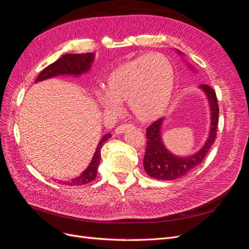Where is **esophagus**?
<instances>
[{
    "instance_id": "1",
    "label": "esophagus",
    "mask_w": 249,
    "mask_h": 249,
    "mask_svg": "<svg viewBox=\"0 0 249 249\" xmlns=\"http://www.w3.org/2000/svg\"><path fill=\"white\" fill-rule=\"evenodd\" d=\"M133 129V125L132 124H122L116 127L115 130V134L116 135H120V134H124L125 133L127 130H131Z\"/></svg>"
}]
</instances>
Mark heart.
<instances>
[{"instance_id":"b5f03b06","label":"heart","mask_w":249,"mask_h":249,"mask_svg":"<svg viewBox=\"0 0 249 249\" xmlns=\"http://www.w3.org/2000/svg\"><path fill=\"white\" fill-rule=\"evenodd\" d=\"M105 92H96L95 101L107 113H117L126 102L131 114L148 123L161 117L176 91V73L169 60L159 54L127 60L106 77Z\"/></svg>"}]
</instances>
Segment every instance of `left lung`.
I'll list each match as a JSON object with an SVG mask.
<instances>
[{
    "mask_svg": "<svg viewBox=\"0 0 249 249\" xmlns=\"http://www.w3.org/2000/svg\"><path fill=\"white\" fill-rule=\"evenodd\" d=\"M176 51L178 55L184 56V53L178 50ZM187 65L192 71H195L191 64L187 63ZM198 88L206 94L211 111V125L207 141L198 152L191 156H177L167 149L162 139V127L165 118L162 117L156 120L146 130L147 142L144 159H143V166L149 177L161 180H172L183 177L198 166L206 158L211 146L213 145L216 139L218 117H219L216 93L213 88L206 84L199 85Z\"/></svg>",
    "mask_w": 249,
    "mask_h": 249,
    "instance_id": "8db88e82",
    "label": "left lung"
}]
</instances>
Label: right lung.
<instances>
[{
	"label": "right lung",
	"instance_id": "add662e5",
	"mask_svg": "<svg viewBox=\"0 0 249 249\" xmlns=\"http://www.w3.org/2000/svg\"><path fill=\"white\" fill-rule=\"evenodd\" d=\"M94 53H85V54H65L60 57L56 62L47 66L39 74L35 83L44 81L47 79L55 78L58 76H72L80 77L83 73H86L90 71L94 61ZM112 137L110 133L106 134L100 140L96 146L95 153L92 157L91 162L87 168L83 171L77 178H73L71 180H58L60 184L70 186H80L86 185L95 178L97 175V166L101 161V149L105 142Z\"/></svg>",
	"mask_w": 249,
	"mask_h": 249
}]
</instances>
